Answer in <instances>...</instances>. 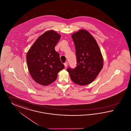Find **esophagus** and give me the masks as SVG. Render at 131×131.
Listing matches in <instances>:
<instances>
[{
    "instance_id": "34e87169",
    "label": "esophagus",
    "mask_w": 131,
    "mask_h": 131,
    "mask_svg": "<svg viewBox=\"0 0 131 131\" xmlns=\"http://www.w3.org/2000/svg\"><path fill=\"white\" fill-rule=\"evenodd\" d=\"M64 66H65V67H67V66H68V62H66L64 64Z\"/></svg>"
}]
</instances>
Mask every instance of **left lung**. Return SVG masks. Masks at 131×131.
<instances>
[{
  "label": "left lung",
  "mask_w": 131,
  "mask_h": 131,
  "mask_svg": "<svg viewBox=\"0 0 131 131\" xmlns=\"http://www.w3.org/2000/svg\"><path fill=\"white\" fill-rule=\"evenodd\" d=\"M75 47L77 67L67 69L71 80L79 85L92 83L103 68V59L94 37L85 30L72 35Z\"/></svg>",
  "instance_id": "left-lung-1"
}]
</instances>
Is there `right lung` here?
<instances>
[{
    "label": "right lung",
    "mask_w": 131,
    "mask_h": 131,
    "mask_svg": "<svg viewBox=\"0 0 131 131\" xmlns=\"http://www.w3.org/2000/svg\"><path fill=\"white\" fill-rule=\"evenodd\" d=\"M61 36L51 30L39 37L27 53V63L31 78L43 86L52 83L64 68L54 47Z\"/></svg>",
    "instance_id": "add662e5"
}]
</instances>
